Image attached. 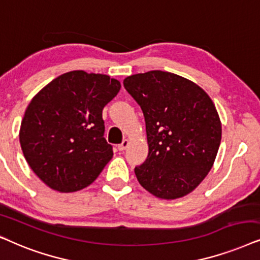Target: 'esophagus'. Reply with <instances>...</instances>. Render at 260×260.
Returning a JSON list of instances; mask_svg holds the SVG:
<instances>
[{"instance_id":"1","label":"esophagus","mask_w":260,"mask_h":260,"mask_svg":"<svg viewBox=\"0 0 260 260\" xmlns=\"http://www.w3.org/2000/svg\"><path fill=\"white\" fill-rule=\"evenodd\" d=\"M128 145H129V140L124 139L122 143H121L119 146H117V148H119V151H124L128 147Z\"/></svg>"}]
</instances>
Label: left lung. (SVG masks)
<instances>
[{
	"instance_id": "obj_1",
	"label": "left lung",
	"mask_w": 260,
	"mask_h": 260,
	"mask_svg": "<svg viewBox=\"0 0 260 260\" xmlns=\"http://www.w3.org/2000/svg\"><path fill=\"white\" fill-rule=\"evenodd\" d=\"M123 85L146 123L148 155L134 169L138 181L159 199L188 195L208 175L221 143L212 99L189 79L160 70L128 76Z\"/></svg>"
}]
</instances>
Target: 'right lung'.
I'll return each instance as SVG.
<instances>
[{
	"mask_svg": "<svg viewBox=\"0 0 260 260\" xmlns=\"http://www.w3.org/2000/svg\"><path fill=\"white\" fill-rule=\"evenodd\" d=\"M120 88L109 76L76 70L54 78L29 102L20 144L30 169L51 189H84L113 158L102 110Z\"/></svg>",
	"mask_w": 260,
	"mask_h": 260,
	"instance_id": "1",
	"label": "right lung"
}]
</instances>
